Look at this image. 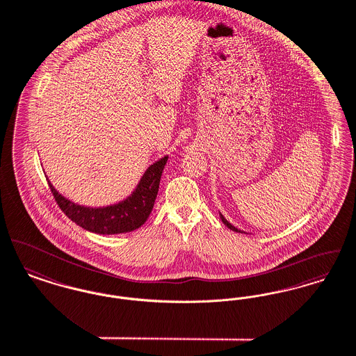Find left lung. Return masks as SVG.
<instances>
[{"label":"left lung","instance_id":"1","mask_svg":"<svg viewBox=\"0 0 356 356\" xmlns=\"http://www.w3.org/2000/svg\"><path fill=\"white\" fill-rule=\"evenodd\" d=\"M220 218H221V221L224 222L225 226H227L230 230H233V232H237V233H245V232H243L241 229H237L236 226H233V225L230 224V222H229V221L225 218L224 216H222L221 213H220Z\"/></svg>","mask_w":356,"mask_h":356}]
</instances>
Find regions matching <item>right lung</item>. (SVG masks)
<instances>
[{
    "mask_svg": "<svg viewBox=\"0 0 356 356\" xmlns=\"http://www.w3.org/2000/svg\"><path fill=\"white\" fill-rule=\"evenodd\" d=\"M168 159L169 155H165L150 165L131 194L111 205H79L58 193L48 177L47 179L60 209L75 224L96 234H120L132 232L147 221Z\"/></svg>",
    "mask_w": 356,
    "mask_h": 356,
    "instance_id": "1",
    "label": "right lung"
}]
</instances>
